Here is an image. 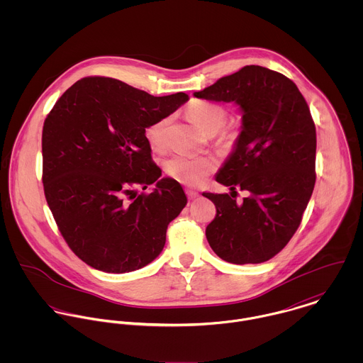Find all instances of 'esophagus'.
Wrapping results in <instances>:
<instances>
[{"instance_id": "esophagus-1", "label": "esophagus", "mask_w": 363, "mask_h": 363, "mask_svg": "<svg viewBox=\"0 0 363 363\" xmlns=\"http://www.w3.org/2000/svg\"><path fill=\"white\" fill-rule=\"evenodd\" d=\"M186 194H187L189 200H193V199L199 197V193L196 190H191V189H186Z\"/></svg>"}]
</instances>
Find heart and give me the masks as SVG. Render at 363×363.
Returning <instances> with one entry per match:
<instances>
[{
    "mask_svg": "<svg viewBox=\"0 0 363 363\" xmlns=\"http://www.w3.org/2000/svg\"><path fill=\"white\" fill-rule=\"evenodd\" d=\"M187 116L190 120L209 135V140L222 148H233L239 141V130L225 125L228 111L223 106L212 102L197 101L189 104ZM170 117L164 116L148 124L144 130L148 145L160 152L166 148V130ZM218 167V160L212 155H172L164 160L166 174L186 186H197L207 180L208 176Z\"/></svg>",
    "mask_w": 363,
    "mask_h": 363,
    "instance_id": "b5f03b06",
    "label": "heart"
}]
</instances>
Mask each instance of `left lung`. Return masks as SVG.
Listing matches in <instances>:
<instances>
[{"label":"left lung","mask_w":363,"mask_h":363,"mask_svg":"<svg viewBox=\"0 0 363 363\" xmlns=\"http://www.w3.org/2000/svg\"><path fill=\"white\" fill-rule=\"evenodd\" d=\"M194 96L236 102L243 110L236 150L216 174L232 193H203L216 208L206 229L208 243L233 264L272 259L298 230L315 183L309 106L294 81L259 65H246ZM236 188L251 196L236 203Z\"/></svg>","instance_id":"left-lung-1"}]
</instances>
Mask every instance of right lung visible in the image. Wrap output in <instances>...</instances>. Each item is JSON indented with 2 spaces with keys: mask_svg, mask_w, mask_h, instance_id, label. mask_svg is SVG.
I'll use <instances>...</instances> for the list:
<instances>
[{
  "mask_svg": "<svg viewBox=\"0 0 363 363\" xmlns=\"http://www.w3.org/2000/svg\"><path fill=\"white\" fill-rule=\"evenodd\" d=\"M187 99L86 77L52 106L42 134L45 196L68 247L88 265L123 274L163 250L187 199L176 180L159 179L144 130ZM154 182L151 194H136Z\"/></svg>",
  "mask_w": 363,
  "mask_h": 363,
  "instance_id": "add662e5",
  "label": "right lung"
}]
</instances>
